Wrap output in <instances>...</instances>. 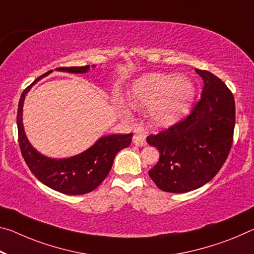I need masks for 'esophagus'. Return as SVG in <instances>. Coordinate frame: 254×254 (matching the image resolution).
I'll list each match as a JSON object with an SVG mask.
<instances>
[{"instance_id":"34e87169","label":"esophagus","mask_w":254,"mask_h":254,"mask_svg":"<svg viewBox=\"0 0 254 254\" xmlns=\"http://www.w3.org/2000/svg\"><path fill=\"white\" fill-rule=\"evenodd\" d=\"M133 143L135 146H139V147H143L147 144L146 134L142 133V130L140 127L135 130V133L133 135Z\"/></svg>"}]
</instances>
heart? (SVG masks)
Here are the masks:
<instances>
[{
	"label": "heart",
	"mask_w": 254,
	"mask_h": 254,
	"mask_svg": "<svg viewBox=\"0 0 254 254\" xmlns=\"http://www.w3.org/2000/svg\"><path fill=\"white\" fill-rule=\"evenodd\" d=\"M194 96V83L189 76L152 72L134 80L127 98L135 110L149 108L152 126L167 127L184 118Z\"/></svg>",
	"instance_id": "1"
}]
</instances>
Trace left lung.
Masks as SVG:
<instances>
[{"instance_id":"8db88e82","label":"left lung","mask_w":254,"mask_h":254,"mask_svg":"<svg viewBox=\"0 0 254 254\" xmlns=\"http://www.w3.org/2000/svg\"><path fill=\"white\" fill-rule=\"evenodd\" d=\"M203 80L201 99L182 122L149 135L160 152L149 176L160 190L185 193L215 178L233 143L235 102L231 90L210 72L195 69Z\"/></svg>"}]
</instances>
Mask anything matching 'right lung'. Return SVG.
<instances>
[{
	"mask_svg": "<svg viewBox=\"0 0 254 254\" xmlns=\"http://www.w3.org/2000/svg\"><path fill=\"white\" fill-rule=\"evenodd\" d=\"M91 67H96V65H91ZM89 69L90 66L86 65L58 67L55 70L69 72V73H87ZM52 72L53 70L36 79L29 87L23 90L20 97L17 114L20 149L29 170L40 182L64 194H86L95 190L105 180L111 171L116 154L123 148L130 146L132 133L100 136L87 150L69 158H50L40 154L37 149L31 146L26 135L22 122V108L26 95L31 87Z\"/></svg>",
	"mask_w": 254,
	"mask_h": 254,
	"instance_id": "1",
	"label": "right lung"
}]
</instances>
